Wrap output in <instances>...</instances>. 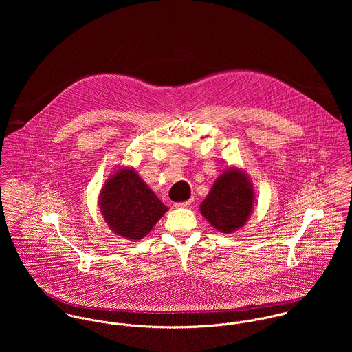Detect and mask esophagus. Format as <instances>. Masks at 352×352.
I'll return each mask as SVG.
<instances>
[{
  "instance_id": "esophagus-1",
  "label": "esophagus",
  "mask_w": 352,
  "mask_h": 352,
  "mask_svg": "<svg viewBox=\"0 0 352 352\" xmlns=\"http://www.w3.org/2000/svg\"><path fill=\"white\" fill-rule=\"evenodd\" d=\"M191 201H192V199H190V201H180V203H175V207H176V208H179V207H187V206H190V204H191Z\"/></svg>"
}]
</instances>
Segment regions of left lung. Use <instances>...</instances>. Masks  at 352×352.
<instances>
[{"mask_svg": "<svg viewBox=\"0 0 352 352\" xmlns=\"http://www.w3.org/2000/svg\"><path fill=\"white\" fill-rule=\"evenodd\" d=\"M254 190L248 175L236 166L223 170L214 182L201 214L221 233L230 234L241 229L251 217Z\"/></svg>", "mask_w": 352, "mask_h": 352, "instance_id": "1", "label": "left lung"}]
</instances>
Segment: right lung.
Masks as SVG:
<instances>
[{"instance_id": "right-lung-1", "label": "right lung", "mask_w": 352, "mask_h": 352, "mask_svg": "<svg viewBox=\"0 0 352 352\" xmlns=\"http://www.w3.org/2000/svg\"><path fill=\"white\" fill-rule=\"evenodd\" d=\"M99 208L108 228L126 240L144 239L168 207L157 198L134 168H120L101 188Z\"/></svg>"}]
</instances>
